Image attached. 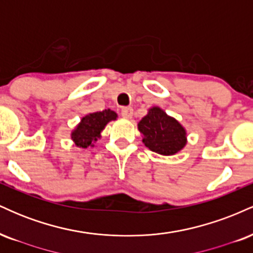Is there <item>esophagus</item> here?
<instances>
[{"label": "esophagus", "mask_w": 253, "mask_h": 253, "mask_svg": "<svg viewBox=\"0 0 253 253\" xmlns=\"http://www.w3.org/2000/svg\"><path fill=\"white\" fill-rule=\"evenodd\" d=\"M121 115L126 119H130L133 117V109L130 108V107H124V108L121 109Z\"/></svg>", "instance_id": "obj_1"}]
</instances>
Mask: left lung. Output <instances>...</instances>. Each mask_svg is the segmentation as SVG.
Instances as JSON below:
<instances>
[{
    "label": "left lung",
    "mask_w": 253,
    "mask_h": 253,
    "mask_svg": "<svg viewBox=\"0 0 253 253\" xmlns=\"http://www.w3.org/2000/svg\"><path fill=\"white\" fill-rule=\"evenodd\" d=\"M139 132L147 149L162 156H173L187 145V130L159 107H152L139 121Z\"/></svg>",
    "instance_id": "8db88e82"
}]
</instances>
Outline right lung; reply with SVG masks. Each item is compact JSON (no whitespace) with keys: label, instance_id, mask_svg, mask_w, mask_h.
Returning <instances> with one entry per match:
<instances>
[{"label":"right lung","instance_id":"right-lung-1","mask_svg":"<svg viewBox=\"0 0 253 253\" xmlns=\"http://www.w3.org/2000/svg\"><path fill=\"white\" fill-rule=\"evenodd\" d=\"M117 113L110 109L86 114L81 119V123L71 132V139L75 145L81 149L94 146V143H96L97 139L101 138V132L107 126V124L117 120Z\"/></svg>","mask_w":253,"mask_h":253}]
</instances>
